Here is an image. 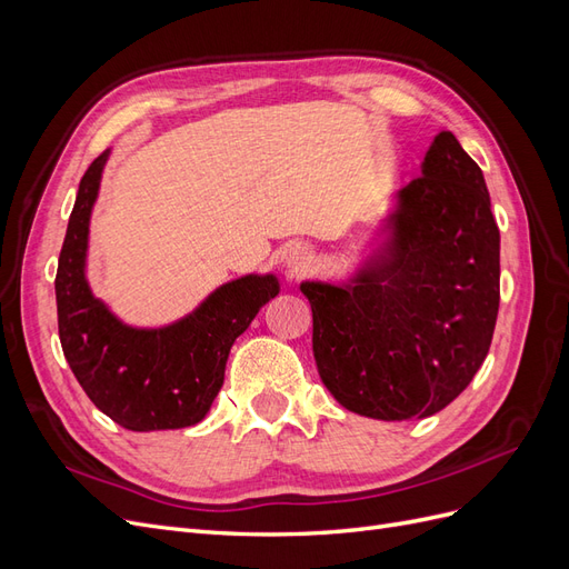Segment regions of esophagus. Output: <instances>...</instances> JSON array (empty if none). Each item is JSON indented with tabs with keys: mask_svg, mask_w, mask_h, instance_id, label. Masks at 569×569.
I'll list each match as a JSON object with an SVG mask.
<instances>
[{
	"mask_svg": "<svg viewBox=\"0 0 569 569\" xmlns=\"http://www.w3.org/2000/svg\"><path fill=\"white\" fill-rule=\"evenodd\" d=\"M303 263H308V253L303 251V249H297L295 253H291V266H303Z\"/></svg>",
	"mask_w": 569,
	"mask_h": 569,
	"instance_id": "1",
	"label": "esophagus"
}]
</instances>
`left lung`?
Here are the masks:
<instances>
[{
  "mask_svg": "<svg viewBox=\"0 0 569 569\" xmlns=\"http://www.w3.org/2000/svg\"><path fill=\"white\" fill-rule=\"evenodd\" d=\"M501 234L481 168L439 132L391 216L380 261L351 287L306 282L322 385L377 420L435 416L472 382L501 301Z\"/></svg>",
  "mask_w": 569,
  "mask_h": 569,
  "instance_id": "left-lung-1",
  "label": "left lung"
}]
</instances>
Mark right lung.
<instances>
[{
  "mask_svg": "<svg viewBox=\"0 0 569 569\" xmlns=\"http://www.w3.org/2000/svg\"><path fill=\"white\" fill-rule=\"evenodd\" d=\"M109 151L84 170L57 268V313L63 356L90 401L132 432L180 429L209 412L226 380L234 339L278 297L272 274L216 289L192 316L163 330H132L92 297L84 280L90 213Z\"/></svg>",
  "mask_w": 569,
  "mask_h": 569,
  "instance_id": "add662e5",
  "label": "right lung"
}]
</instances>
